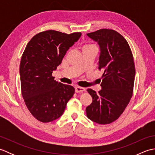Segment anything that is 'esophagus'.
Wrapping results in <instances>:
<instances>
[{"label": "esophagus", "instance_id": "1", "mask_svg": "<svg viewBox=\"0 0 155 155\" xmlns=\"http://www.w3.org/2000/svg\"><path fill=\"white\" fill-rule=\"evenodd\" d=\"M86 91L84 88L83 87H75V92L77 93H82V92H84Z\"/></svg>", "mask_w": 155, "mask_h": 155}]
</instances>
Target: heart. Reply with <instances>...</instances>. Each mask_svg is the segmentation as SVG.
<instances>
[{
  "label": "heart",
  "instance_id": "1",
  "mask_svg": "<svg viewBox=\"0 0 155 155\" xmlns=\"http://www.w3.org/2000/svg\"><path fill=\"white\" fill-rule=\"evenodd\" d=\"M89 46H92L91 45H85L84 47H89Z\"/></svg>",
  "mask_w": 155,
  "mask_h": 155
}]
</instances>
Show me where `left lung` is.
Instances as JSON below:
<instances>
[{
    "mask_svg": "<svg viewBox=\"0 0 155 155\" xmlns=\"http://www.w3.org/2000/svg\"><path fill=\"white\" fill-rule=\"evenodd\" d=\"M87 36L99 45L98 69L103 71V74L102 89L98 94L87 89L93 102L86 108L87 116L98 124H110L123 113L133 96L135 77L133 56L126 39L114 30L102 28Z\"/></svg>",
    "mask_w": 155,
    "mask_h": 155,
    "instance_id": "obj_1",
    "label": "left lung"
}]
</instances>
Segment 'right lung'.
<instances>
[{
    "label": "right lung",
    "instance_id": "add662e5",
    "mask_svg": "<svg viewBox=\"0 0 155 155\" xmlns=\"http://www.w3.org/2000/svg\"><path fill=\"white\" fill-rule=\"evenodd\" d=\"M81 35L54 30L39 32L23 52L20 64L22 95L31 114L42 123L60 117L73 96L74 88L56 81L52 73Z\"/></svg>",
    "mask_w": 155,
    "mask_h": 155
}]
</instances>
